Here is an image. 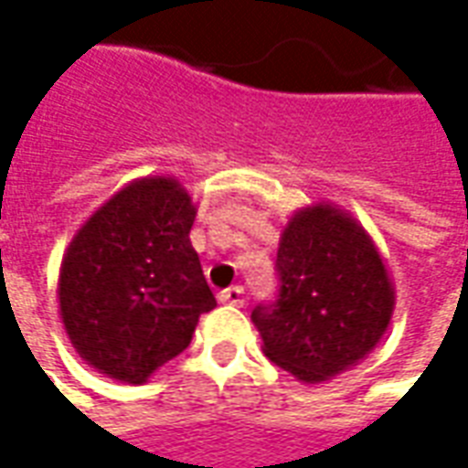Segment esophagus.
<instances>
[{
    "label": "esophagus",
    "mask_w": 468,
    "mask_h": 468,
    "mask_svg": "<svg viewBox=\"0 0 468 468\" xmlns=\"http://www.w3.org/2000/svg\"><path fill=\"white\" fill-rule=\"evenodd\" d=\"M220 302L222 304H235V307H240L243 302H246V292L243 287H230L220 292Z\"/></svg>",
    "instance_id": "esophagus-1"
}]
</instances>
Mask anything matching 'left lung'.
<instances>
[{
    "label": "left lung",
    "instance_id": "obj_1",
    "mask_svg": "<svg viewBox=\"0 0 468 468\" xmlns=\"http://www.w3.org/2000/svg\"><path fill=\"white\" fill-rule=\"evenodd\" d=\"M279 300L250 320L263 354L302 384L364 361L384 338L394 287L381 253L351 212L330 202L297 209L276 250Z\"/></svg>",
    "mask_w": 468,
    "mask_h": 468
}]
</instances>
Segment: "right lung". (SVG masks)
Instances as JSON below:
<instances>
[{
	"instance_id": "add662e5",
	"label": "right lung",
	"mask_w": 468,
	"mask_h": 468,
	"mask_svg": "<svg viewBox=\"0 0 468 468\" xmlns=\"http://www.w3.org/2000/svg\"><path fill=\"white\" fill-rule=\"evenodd\" d=\"M194 218L179 179L145 176L112 194L66 248L60 320L76 354L104 377L148 381L218 304L189 240Z\"/></svg>"
}]
</instances>
